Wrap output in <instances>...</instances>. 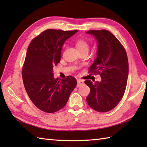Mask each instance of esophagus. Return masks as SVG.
Instances as JSON below:
<instances>
[{"label": "esophagus", "instance_id": "1", "mask_svg": "<svg viewBox=\"0 0 147 147\" xmlns=\"http://www.w3.org/2000/svg\"><path fill=\"white\" fill-rule=\"evenodd\" d=\"M77 82H78V84H77V86H82L83 84V80H77Z\"/></svg>", "mask_w": 147, "mask_h": 147}]
</instances>
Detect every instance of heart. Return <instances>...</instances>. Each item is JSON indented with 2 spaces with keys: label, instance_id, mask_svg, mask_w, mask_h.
Masks as SVG:
<instances>
[{
  "label": "heart",
  "instance_id": "b5f03b06",
  "mask_svg": "<svg viewBox=\"0 0 147 147\" xmlns=\"http://www.w3.org/2000/svg\"><path fill=\"white\" fill-rule=\"evenodd\" d=\"M76 47L78 52L83 51H87L89 50V44L86 40L83 39H78L76 41Z\"/></svg>",
  "mask_w": 147,
  "mask_h": 147
}]
</instances>
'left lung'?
Instances as JSON below:
<instances>
[{"instance_id":"obj_1","label":"left lung","mask_w":147,"mask_h":147,"mask_svg":"<svg viewBox=\"0 0 147 147\" xmlns=\"http://www.w3.org/2000/svg\"><path fill=\"white\" fill-rule=\"evenodd\" d=\"M97 42L96 57L90 67L91 73H98L102 80L85 81L90 88L86 101L90 107L100 112L113 109L123 98L129 73L125 49L113 34L105 30H90Z\"/></svg>"}]
</instances>
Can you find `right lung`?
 <instances>
[{"label": "right lung", "mask_w": 147, "mask_h": 147, "mask_svg": "<svg viewBox=\"0 0 147 147\" xmlns=\"http://www.w3.org/2000/svg\"><path fill=\"white\" fill-rule=\"evenodd\" d=\"M77 30H47L30 43L23 67L24 88L40 110L53 113L63 108L77 84L74 77L54 78L53 67L61 61V50Z\"/></svg>", "instance_id": "1"}]
</instances>
